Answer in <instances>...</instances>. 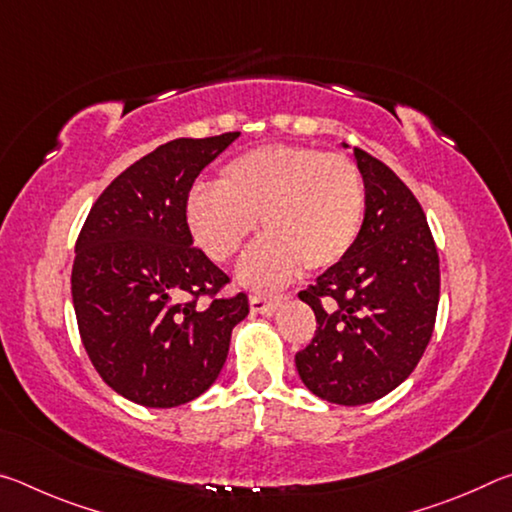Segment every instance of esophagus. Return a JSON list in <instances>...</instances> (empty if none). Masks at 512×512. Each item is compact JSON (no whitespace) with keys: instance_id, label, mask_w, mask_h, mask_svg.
Returning a JSON list of instances; mask_svg holds the SVG:
<instances>
[{"instance_id":"obj_1","label":"esophagus","mask_w":512,"mask_h":512,"mask_svg":"<svg viewBox=\"0 0 512 512\" xmlns=\"http://www.w3.org/2000/svg\"><path fill=\"white\" fill-rule=\"evenodd\" d=\"M280 302H282L280 296H250V311L262 316H273Z\"/></svg>"}]
</instances>
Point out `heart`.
Here are the masks:
<instances>
[{
	"mask_svg": "<svg viewBox=\"0 0 512 512\" xmlns=\"http://www.w3.org/2000/svg\"><path fill=\"white\" fill-rule=\"evenodd\" d=\"M366 189L350 158L305 146H262L232 158L216 187L198 185L187 198L189 230L216 262L235 257L262 221L264 239L250 250L239 277L273 289L296 268L325 271L359 237Z\"/></svg>",
	"mask_w": 512,
	"mask_h": 512,
	"instance_id": "obj_1",
	"label": "heart"
}]
</instances>
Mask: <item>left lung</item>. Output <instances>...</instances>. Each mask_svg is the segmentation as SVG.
I'll list each match as a JSON object with an SVG mask.
<instances>
[{
    "label": "left lung",
    "instance_id": "obj_1",
    "mask_svg": "<svg viewBox=\"0 0 512 512\" xmlns=\"http://www.w3.org/2000/svg\"><path fill=\"white\" fill-rule=\"evenodd\" d=\"M354 162L366 214L350 253L300 291L318 327L296 354L302 384L343 406L375 402L411 375L440 298L438 250L418 198L370 153L354 149Z\"/></svg>",
    "mask_w": 512,
    "mask_h": 512
}]
</instances>
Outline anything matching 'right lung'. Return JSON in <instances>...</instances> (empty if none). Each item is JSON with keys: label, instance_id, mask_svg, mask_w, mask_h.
Returning a JSON list of instances; mask_svg holds the SVG:
<instances>
[{"label": "right lung", "instance_id": "add662e5", "mask_svg": "<svg viewBox=\"0 0 512 512\" xmlns=\"http://www.w3.org/2000/svg\"><path fill=\"white\" fill-rule=\"evenodd\" d=\"M239 133L167 142L103 189L76 241L72 300L85 352L126 400L171 409L210 388L248 296L216 298L228 282L194 246L187 198Z\"/></svg>", "mask_w": 512, "mask_h": 512}]
</instances>
